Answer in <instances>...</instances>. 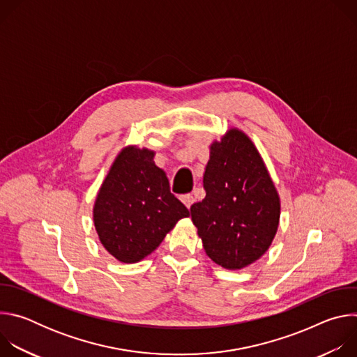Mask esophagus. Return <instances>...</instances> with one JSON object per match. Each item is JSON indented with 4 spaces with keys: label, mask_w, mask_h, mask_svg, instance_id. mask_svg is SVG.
Segmentation results:
<instances>
[{
    "label": "esophagus",
    "mask_w": 357,
    "mask_h": 357,
    "mask_svg": "<svg viewBox=\"0 0 357 357\" xmlns=\"http://www.w3.org/2000/svg\"><path fill=\"white\" fill-rule=\"evenodd\" d=\"M181 200H182V203L188 209H190V206L193 205V202H195V197L190 193H188V195H182Z\"/></svg>",
    "instance_id": "34e87169"
}]
</instances>
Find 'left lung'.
I'll list each match as a JSON object with an SVG mask.
<instances>
[{
  "label": "left lung",
  "mask_w": 357,
  "mask_h": 357,
  "mask_svg": "<svg viewBox=\"0 0 357 357\" xmlns=\"http://www.w3.org/2000/svg\"><path fill=\"white\" fill-rule=\"evenodd\" d=\"M203 174L206 196L190 206L192 222L212 261L241 270L270 248L281 202L259 149L238 128L211 144Z\"/></svg>",
  "instance_id": "obj_1"
}]
</instances>
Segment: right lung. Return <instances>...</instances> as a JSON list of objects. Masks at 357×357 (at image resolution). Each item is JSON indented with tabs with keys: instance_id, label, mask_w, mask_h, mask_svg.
<instances>
[{
	"instance_id": "right-lung-1",
	"label": "right lung",
	"mask_w": 357,
	"mask_h": 357,
	"mask_svg": "<svg viewBox=\"0 0 357 357\" xmlns=\"http://www.w3.org/2000/svg\"><path fill=\"white\" fill-rule=\"evenodd\" d=\"M154 157L152 149L124 146L96 196L93 222L98 240L120 263L144 260L181 219L189 218Z\"/></svg>"
}]
</instances>
